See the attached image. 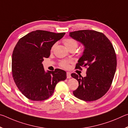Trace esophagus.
<instances>
[{
	"label": "esophagus",
	"mask_w": 128,
	"mask_h": 128,
	"mask_svg": "<svg viewBox=\"0 0 128 128\" xmlns=\"http://www.w3.org/2000/svg\"><path fill=\"white\" fill-rule=\"evenodd\" d=\"M66 77L67 78H71V75H70V72H66Z\"/></svg>",
	"instance_id": "1"
}]
</instances>
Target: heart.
<instances>
[{"label": "heart", "mask_w": 128, "mask_h": 128, "mask_svg": "<svg viewBox=\"0 0 128 128\" xmlns=\"http://www.w3.org/2000/svg\"><path fill=\"white\" fill-rule=\"evenodd\" d=\"M64 43L67 48L69 49L72 47H75L76 48V47L78 46V42L77 40H76L72 38H66V40H64ZM54 46L52 47V49L54 48ZM70 62V61L68 60H62L60 63V66L61 67L63 68H67L69 66V64Z\"/></svg>", "instance_id": "heart-1"}]
</instances>
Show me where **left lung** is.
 I'll list each match as a JSON object with an SVG mask.
<instances>
[{"label":"left lung","instance_id":"8db88e82","mask_svg":"<svg viewBox=\"0 0 128 128\" xmlns=\"http://www.w3.org/2000/svg\"><path fill=\"white\" fill-rule=\"evenodd\" d=\"M69 36L85 47L76 68H88L85 77L71 74L79 84L73 94L84 101L96 100L105 95L113 81L117 66L113 45L104 34L95 30H78L69 33Z\"/></svg>","mask_w":128,"mask_h":128}]
</instances>
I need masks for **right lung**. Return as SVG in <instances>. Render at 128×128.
I'll list each match as a JSON object with an SVG mask.
<instances>
[{
  "label": "right lung",
  "instance_id": "obj_1",
  "mask_svg": "<svg viewBox=\"0 0 128 128\" xmlns=\"http://www.w3.org/2000/svg\"><path fill=\"white\" fill-rule=\"evenodd\" d=\"M65 33L37 30L20 38L12 58V73L19 90L30 100L42 101L53 94L56 85L66 78V71L45 72L42 62L50 55L52 47Z\"/></svg>",
  "mask_w": 128,
  "mask_h": 128
}]
</instances>
